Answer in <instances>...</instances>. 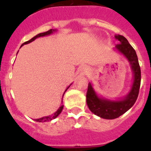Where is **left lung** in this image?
<instances>
[{
    "label": "left lung",
    "mask_w": 151,
    "mask_h": 151,
    "mask_svg": "<svg viewBox=\"0 0 151 151\" xmlns=\"http://www.w3.org/2000/svg\"><path fill=\"white\" fill-rule=\"evenodd\" d=\"M119 44L116 48L122 52L131 64L134 73V81L132 89L124 99L118 101H110L101 99L97 96L91 84H88L86 93V102L89 110L97 116L105 119H114L128 111L136 103L138 98L141 81V70L139 64L136 52L124 36H115Z\"/></svg>",
    "instance_id": "obj_1"
}]
</instances>
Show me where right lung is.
I'll return each instance as SVG.
<instances>
[{
    "instance_id": "add662e5",
    "label": "right lung",
    "mask_w": 151,
    "mask_h": 151,
    "mask_svg": "<svg viewBox=\"0 0 151 151\" xmlns=\"http://www.w3.org/2000/svg\"><path fill=\"white\" fill-rule=\"evenodd\" d=\"M52 31H54V29H49V30H48V31L46 32H44V33H41V34H37V35H36L35 37H34L33 38L30 39L29 41H26V42H24V43L22 44V45H27V44L28 43H30V42H32L33 41H34L35 39L37 38V37H43V36H45V35H48V34H52ZM70 87V86H69ZM68 87V88H69ZM68 88H66V90L68 89ZM63 106L62 105L58 109V110H57L56 112L54 113L53 114L50 115V116H48V117H41V118H39V119H36V122H50V121H52V119H55V117H57L58 116H59V114H60V113L62 112V110H63Z\"/></svg>"
}]
</instances>
